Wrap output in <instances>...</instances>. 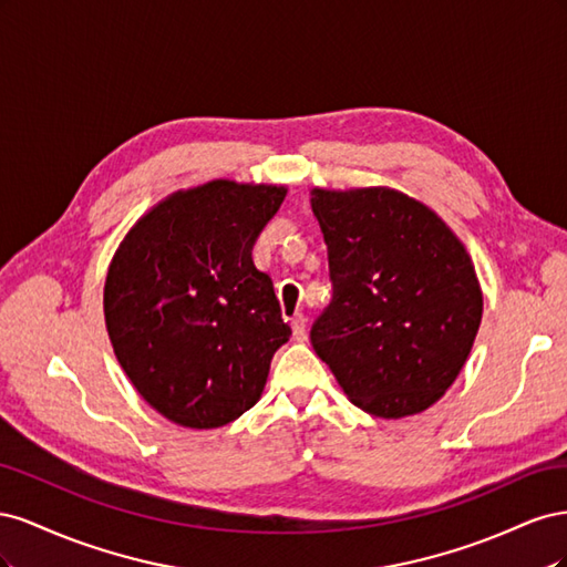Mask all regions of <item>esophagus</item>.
<instances>
[{"label": "esophagus", "mask_w": 567, "mask_h": 567, "mask_svg": "<svg viewBox=\"0 0 567 567\" xmlns=\"http://www.w3.org/2000/svg\"><path fill=\"white\" fill-rule=\"evenodd\" d=\"M290 326H293V338L298 342H302L307 338V319L302 315H296L293 319H290Z\"/></svg>", "instance_id": "esophagus-1"}]
</instances>
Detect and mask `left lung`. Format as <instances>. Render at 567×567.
<instances>
[{
	"mask_svg": "<svg viewBox=\"0 0 567 567\" xmlns=\"http://www.w3.org/2000/svg\"><path fill=\"white\" fill-rule=\"evenodd\" d=\"M312 210L333 286L310 331L315 352L367 414H419L456 381L483 319L466 248L392 188H315Z\"/></svg>",
	"mask_w": 567,
	"mask_h": 567,
	"instance_id": "8db88e82",
	"label": "left lung"
}]
</instances>
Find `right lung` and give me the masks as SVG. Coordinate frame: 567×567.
Here are the masks:
<instances>
[{
	"label": "right lung",
	"instance_id": "1",
	"mask_svg": "<svg viewBox=\"0 0 567 567\" xmlns=\"http://www.w3.org/2000/svg\"><path fill=\"white\" fill-rule=\"evenodd\" d=\"M284 196L227 179L188 188L136 221L113 257L104 315L115 357L173 423L219 427L260 400L290 326L252 246Z\"/></svg>",
	"mask_w": 567,
	"mask_h": 567
}]
</instances>
